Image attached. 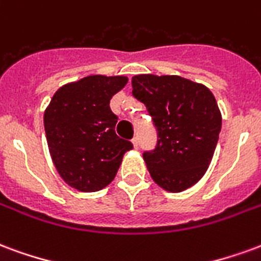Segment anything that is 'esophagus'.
<instances>
[{"label": "esophagus", "mask_w": 261, "mask_h": 261, "mask_svg": "<svg viewBox=\"0 0 261 261\" xmlns=\"http://www.w3.org/2000/svg\"><path fill=\"white\" fill-rule=\"evenodd\" d=\"M132 143H133V147H135V149H139V139L136 138V136L132 139Z\"/></svg>", "instance_id": "obj_1"}]
</instances>
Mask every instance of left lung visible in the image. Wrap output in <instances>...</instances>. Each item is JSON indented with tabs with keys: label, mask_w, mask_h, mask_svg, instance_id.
<instances>
[{
	"label": "left lung",
	"mask_w": 261,
	"mask_h": 261,
	"mask_svg": "<svg viewBox=\"0 0 261 261\" xmlns=\"http://www.w3.org/2000/svg\"><path fill=\"white\" fill-rule=\"evenodd\" d=\"M133 96L153 118L159 140L143 153L153 180L164 191H186L206 174L221 130V112L201 83L176 75H136Z\"/></svg>",
	"instance_id": "1"
}]
</instances>
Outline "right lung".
<instances>
[{
	"instance_id": "1",
	"label": "right lung",
	"mask_w": 261,
	"mask_h": 261,
	"mask_svg": "<svg viewBox=\"0 0 261 261\" xmlns=\"http://www.w3.org/2000/svg\"><path fill=\"white\" fill-rule=\"evenodd\" d=\"M128 83L126 76L90 75L66 83L44 111L51 159L66 184L81 192L101 191L112 182L123 154L133 149L115 133L110 100Z\"/></svg>"
}]
</instances>
